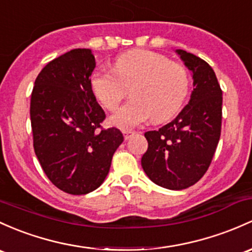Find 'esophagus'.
I'll return each mask as SVG.
<instances>
[{
  "label": "esophagus",
  "instance_id": "1",
  "mask_svg": "<svg viewBox=\"0 0 252 252\" xmlns=\"http://www.w3.org/2000/svg\"><path fill=\"white\" fill-rule=\"evenodd\" d=\"M133 133H134V131H132V129H124V131H123L124 138H125L126 140L129 139V137H131Z\"/></svg>",
  "mask_w": 252,
  "mask_h": 252
}]
</instances>
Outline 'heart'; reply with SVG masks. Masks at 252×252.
<instances>
[{
  "instance_id": "heart-1",
  "label": "heart",
  "mask_w": 252,
  "mask_h": 252,
  "mask_svg": "<svg viewBox=\"0 0 252 252\" xmlns=\"http://www.w3.org/2000/svg\"><path fill=\"white\" fill-rule=\"evenodd\" d=\"M91 88L108 110H115L131 88V101L110 118L114 126L129 129L150 118L162 123L174 115L189 94L190 75L185 66L162 54L136 49L116 59L115 71L94 72Z\"/></svg>"
}]
</instances>
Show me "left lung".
I'll return each instance as SVG.
<instances>
[{
    "label": "left lung",
    "instance_id": "left-lung-1",
    "mask_svg": "<svg viewBox=\"0 0 252 252\" xmlns=\"http://www.w3.org/2000/svg\"><path fill=\"white\" fill-rule=\"evenodd\" d=\"M193 73V91L179 115L158 131H148V150L142 167L151 181L168 190L196 184L209 168L220 140L222 90L215 72L204 60L178 49Z\"/></svg>",
    "mask_w": 252,
    "mask_h": 252
}]
</instances>
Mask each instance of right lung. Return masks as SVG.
<instances>
[{
    "mask_svg": "<svg viewBox=\"0 0 252 252\" xmlns=\"http://www.w3.org/2000/svg\"><path fill=\"white\" fill-rule=\"evenodd\" d=\"M96 60L90 49H73L40 71L31 94L33 149L49 180L69 194L96 190L124 142L120 129L103 128L105 113L93 88Z\"/></svg>",
    "mask_w": 252,
    "mask_h": 252,
    "instance_id": "right-lung-1",
    "label": "right lung"
}]
</instances>
